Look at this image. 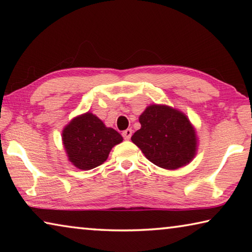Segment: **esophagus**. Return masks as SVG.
I'll return each instance as SVG.
<instances>
[{
  "label": "esophagus",
  "mask_w": 252,
  "mask_h": 252,
  "mask_svg": "<svg viewBox=\"0 0 252 252\" xmlns=\"http://www.w3.org/2000/svg\"><path fill=\"white\" fill-rule=\"evenodd\" d=\"M122 135H123V138H125L126 140H129L131 138V135H132V130L131 129L125 130V131L122 132Z\"/></svg>",
  "instance_id": "34e87169"
}]
</instances>
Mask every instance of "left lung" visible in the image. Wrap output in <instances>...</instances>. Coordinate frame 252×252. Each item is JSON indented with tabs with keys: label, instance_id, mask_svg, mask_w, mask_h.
<instances>
[{
	"label": "left lung",
	"instance_id": "8db88e82",
	"mask_svg": "<svg viewBox=\"0 0 252 252\" xmlns=\"http://www.w3.org/2000/svg\"><path fill=\"white\" fill-rule=\"evenodd\" d=\"M139 122L141 127L131 140L152 163L177 170L194 159L199 143L197 131L182 111L165 104H150Z\"/></svg>",
	"mask_w": 252,
	"mask_h": 252
}]
</instances>
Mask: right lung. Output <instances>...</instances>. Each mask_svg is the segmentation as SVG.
Returning a JSON list of instances; mask_svg holds the SVG:
<instances>
[{
    "mask_svg": "<svg viewBox=\"0 0 252 252\" xmlns=\"http://www.w3.org/2000/svg\"><path fill=\"white\" fill-rule=\"evenodd\" d=\"M123 138L90 111L74 117L62 131L67 160L80 170H91L108 159L110 151Z\"/></svg>",
    "mask_w": 252,
    "mask_h": 252,
    "instance_id": "1",
    "label": "right lung"
}]
</instances>
